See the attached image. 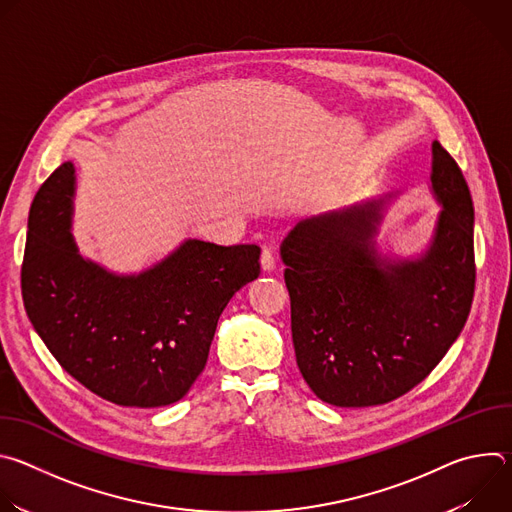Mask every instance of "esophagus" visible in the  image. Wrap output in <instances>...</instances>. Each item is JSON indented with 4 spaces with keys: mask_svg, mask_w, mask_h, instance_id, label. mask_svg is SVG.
Returning <instances> with one entry per match:
<instances>
[{
    "mask_svg": "<svg viewBox=\"0 0 512 512\" xmlns=\"http://www.w3.org/2000/svg\"><path fill=\"white\" fill-rule=\"evenodd\" d=\"M261 267L263 271H271L275 267V253L271 247H265L261 253Z\"/></svg>",
    "mask_w": 512,
    "mask_h": 512,
    "instance_id": "1",
    "label": "esophagus"
}]
</instances>
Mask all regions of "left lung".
Instances as JSON below:
<instances>
[{
	"label": "left lung",
	"mask_w": 512,
	"mask_h": 512,
	"mask_svg": "<svg viewBox=\"0 0 512 512\" xmlns=\"http://www.w3.org/2000/svg\"><path fill=\"white\" fill-rule=\"evenodd\" d=\"M444 210L429 251L383 263L369 247L379 204L300 223L283 245L291 338L322 401L371 407L419 385L460 336L474 300V206L456 160L433 141Z\"/></svg>",
	"instance_id": "8db88e82"
}]
</instances>
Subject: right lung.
I'll list each match as a JSON object with an SVG mask.
<instances>
[{
	"label": "right lung",
	"instance_id": "right-lung-1",
	"mask_svg": "<svg viewBox=\"0 0 512 512\" xmlns=\"http://www.w3.org/2000/svg\"><path fill=\"white\" fill-rule=\"evenodd\" d=\"M75 170L36 192L22 263L26 314L60 367L123 407L180 401L204 371L218 318L261 273L259 245L186 241L158 267L117 277L85 261L66 227Z\"/></svg>",
	"mask_w": 512,
	"mask_h": 512
}]
</instances>
